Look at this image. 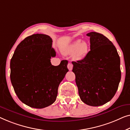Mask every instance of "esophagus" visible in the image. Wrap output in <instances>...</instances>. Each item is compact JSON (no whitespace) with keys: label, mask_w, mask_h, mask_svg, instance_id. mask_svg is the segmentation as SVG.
I'll return each instance as SVG.
<instances>
[{"label":"esophagus","mask_w":130,"mask_h":130,"mask_svg":"<svg viewBox=\"0 0 130 130\" xmlns=\"http://www.w3.org/2000/svg\"><path fill=\"white\" fill-rule=\"evenodd\" d=\"M72 68H73V65L71 63H68V68L69 71H71L72 69Z\"/></svg>","instance_id":"obj_1"}]
</instances>
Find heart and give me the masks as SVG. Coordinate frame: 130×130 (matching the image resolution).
Masks as SVG:
<instances>
[{"label": "heart", "mask_w": 130, "mask_h": 130, "mask_svg": "<svg viewBox=\"0 0 130 130\" xmlns=\"http://www.w3.org/2000/svg\"><path fill=\"white\" fill-rule=\"evenodd\" d=\"M63 52L67 54H73L74 58L76 60L84 59L88 52V47L86 43L83 42L78 39L74 41L63 49Z\"/></svg>", "instance_id": "1"}]
</instances>
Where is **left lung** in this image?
<instances>
[{
    "label": "left lung",
    "mask_w": 130,
    "mask_h": 130,
    "mask_svg": "<svg viewBox=\"0 0 130 130\" xmlns=\"http://www.w3.org/2000/svg\"><path fill=\"white\" fill-rule=\"evenodd\" d=\"M90 49L81 61L72 62V72L82 101L102 105L116 94L121 80L120 58L113 43L102 34L92 32Z\"/></svg>",
    "instance_id": "left-lung-1"
}]
</instances>
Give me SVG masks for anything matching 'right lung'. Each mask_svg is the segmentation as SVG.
<instances>
[{
  "mask_svg": "<svg viewBox=\"0 0 130 130\" xmlns=\"http://www.w3.org/2000/svg\"><path fill=\"white\" fill-rule=\"evenodd\" d=\"M52 40L44 34H34L23 40L10 60V81L21 101L35 108L55 101L59 84L67 72L68 61L58 66L51 63L56 56Z\"/></svg>",
  "mask_w": 130,
  "mask_h": 130,
  "instance_id": "add662e5",
  "label": "right lung"
}]
</instances>
